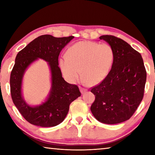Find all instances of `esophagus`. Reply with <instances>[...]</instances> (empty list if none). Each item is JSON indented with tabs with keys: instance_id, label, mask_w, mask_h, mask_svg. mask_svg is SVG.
<instances>
[{
	"instance_id": "34e87169",
	"label": "esophagus",
	"mask_w": 155,
	"mask_h": 155,
	"mask_svg": "<svg viewBox=\"0 0 155 155\" xmlns=\"http://www.w3.org/2000/svg\"><path fill=\"white\" fill-rule=\"evenodd\" d=\"M80 91H81V93L82 94H83L84 93L87 91V90H86V89H84L83 87H80Z\"/></svg>"
}]
</instances>
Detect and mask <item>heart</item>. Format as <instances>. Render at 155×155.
I'll use <instances>...</instances> for the list:
<instances>
[{
    "instance_id": "b5f03b06",
    "label": "heart",
    "mask_w": 155,
    "mask_h": 155,
    "mask_svg": "<svg viewBox=\"0 0 155 155\" xmlns=\"http://www.w3.org/2000/svg\"><path fill=\"white\" fill-rule=\"evenodd\" d=\"M115 51L108 44L81 41L70 46L66 57H61L59 65L63 74L70 82L82 76L89 85H96L105 79L111 71Z\"/></svg>"
}]
</instances>
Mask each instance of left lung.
<instances>
[{"label": "left lung", "mask_w": 155, "mask_h": 155, "mask_svg": "<svg viewBox=\"0 0 155 155\" xmlns=\"http://www.w3.org/2000/svg\"><path fill=\"white\" fill-rule=\"evenodd\" d=\"M115 51L112 68L105 79L91 90L95 101L91 111L99 122L107 124L127 121L143 97L146 71L140 52L122 39L102 35Z\"/></svg>", "instance_id": "left-lung-1"}]
</instances>
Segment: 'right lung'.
I'll use <instances>...</instances> for the list:
<instances>
[{
  "instance_id": "obj_1",
  "label": "right lung",
  "mask_w": 155,
  "mask_h": 155,
  "mask_svg": "<svg viewBox=\"0 0 155 155\" xmlns=\"http://www.w3.org/2000/svg\"><path fill=\"white\" fill-rule=\"evenodd\" d=\"M74 38L41 35L20 51L15 57L10 77L12 98L21 115L31 124L41 127L59 124L66 117L70 103L81 96L78 86L67 83L62 77L58 62L60 52ZM39 58L48 63L51 86L45 101L40 105L32 106L23 98L22 81L25 70Z\"/></svg>"
}]
</instances>
